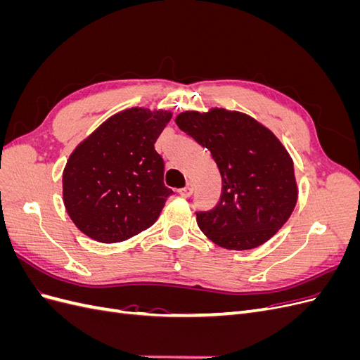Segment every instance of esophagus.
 Here are the masks:
<instances>
[{
    "label": "esophagus",
    "instance_id": "1",
    "mask_svg": "<svg viewBox=\"0 0 360 360\" xmlns=\"http://www.w3.org/2000/svg\"><path fill=\"white\" fill-rule=\"evenodd\" d=\"M192 192H193V184L192 183H188L186 186L184 188H181V189H179V193L181 195V197H184V198H188V197H191L192 195Z\"/></svg>",
    "mask_w": 360,
    "mask_h": 360
}]
</instances>
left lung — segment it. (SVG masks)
Returning <instances> with one entry per match:
<instances>
[{"label":"left lung","instance_id":"1","mask_svg":"<svg viewBox=\"0 0 360 360\" xmlns=\"http://www.w3.org/2000/svg\"><path fill=\"white\" fill-rule=\"evenodd\" d=\"M176 123L210 150L222 177L219 202L209 212H197L200 230L225 249L266 243L288 221L299 197L284 144L254 117L225 108L184 111Z\"/></svg>","mask_w":360,"mask_h":360}]
</instances>
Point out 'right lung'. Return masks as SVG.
<instances>
[{
    "label": "right lung",
    "mask_w": 360,
    "mask_h": 360,
    "mask_svg": "<svg viewBox=\"0 0 360 360\" xmlns=\"http://www.w3.org/2000/svg\"><path fill=\"white\" fill-rule=\"evenodd\" d=\"M171 111H120L75 147L63 171V201L73 224L101 243L147 230L172 193L155 143Z\"/></svg>",
    "instance_id": "obj_1"
}]
</instances>
